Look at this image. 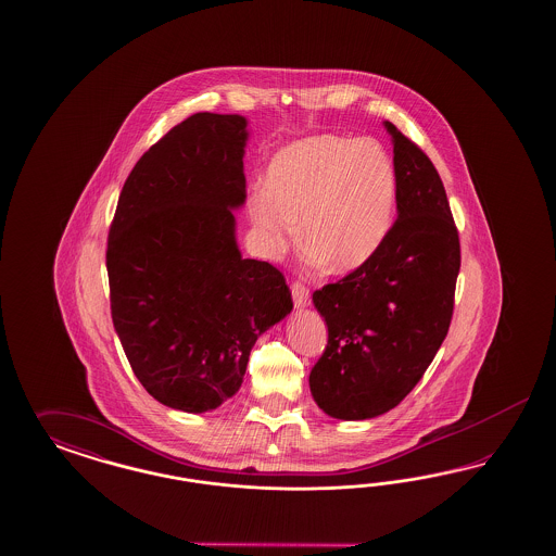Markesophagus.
<instances>
[{"mask_svg": "<svg viewBox=\"0 0 556 556\" xmlns=\"http://www.w3.org/2000/svg\"><path fill=\"white\" fill-rule=\"evenodd\" d=\"M291 295H293L295 307L309 305V287L305 286L300 279H295V281L291 283Z\"/></svg>", "mask_w": 556, "mask_h": 556, "instance_id": "34e87169", "label": "esophagus"}]
</instances>
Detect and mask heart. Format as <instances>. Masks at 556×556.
I'll return each mask as SVG.
<instances>
[{
	"label": "heart",
	"mask_w": 556,
	"mask_h": 556,
	"mask_svg": "<svg viewBox=\"0 0 556 556\" xmlns=\"http://www.w3.org/2000/svg\"><path fill=\"white\" fill-rule=\"evenodd\" d=\"M395 167L370 138L309 136L270 159L251 218L269 249H286L302 219L305 253L328 270L367 263L388 238L395 210Z\"/></svg>",
	"instance_id": "obj_1"
}]
</instances>
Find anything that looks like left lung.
Instances as JSON below:
<instances>
[{"label":"left lung","mask_w":556,"mask_h":556,"mask_svg":"<svg viewBox=\"0 0 556 556\" xmlns=\"http://www.w3.org/2000/svg\"><path fill=\"white\" fill-rule=\"evenodd\" d=\"M393 136L397 219L367 263L314 291L328 344L309 372L321 409L338 420L381 416L418 386L448 334L460 242L437 167Z\"/></svg>","instance_id":"left-lung-1"}]
</instances>
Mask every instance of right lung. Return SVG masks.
<instances>
[{
	"instance_id": "add662e5",
	"label": "right lung",
	"mask_w": 556,
	"mask_h": 556,
	"mask_svg": "<svg viewBox=\"0 0 556 556\" xmlns=\"http://www.w3.org/2000/svg\"><path fill=\"white\" fill-rule=\"evenodd\" d=\"M244 144L242 116L184 119L136 163L108 236L126 358L156 402L189 414L235 395L256 338L293 307L283 273L236 247Z\"/></svg>"
}]
</instances>
